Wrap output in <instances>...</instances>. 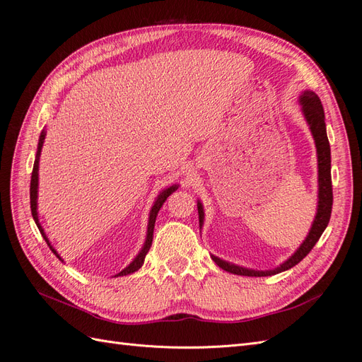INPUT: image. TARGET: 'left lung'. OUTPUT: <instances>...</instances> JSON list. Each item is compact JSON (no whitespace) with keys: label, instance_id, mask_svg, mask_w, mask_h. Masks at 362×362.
<instances>
[{"label":"left lung","instance_id":"obj_1","mask_svg":"<svg viewBox=\"0 0 362 362\" xmlns=\"http://www.w3.org/2000/svg\"><path fill=\"white\" fill-rule=\"evenodd\" d=\"M300 105L301 111L305 114V119L309 124V129L312 136L315 140L317 146V157H318V207H317V216L314 223L309 230L306 239L303 240L300 248L292 254V256L283 262L280 267L268 271H256L248 269L234 265V263L222 260L216 256H211L213 262L216 263L219 268L223 271H228L231 274L238 276H248V277H267L279 274L281 271H286L292 267H296L298 262L305 259L310 250L315 247V243L321 238V234L326 230L330 213H332V204H334V193H332V177H330V144L326 134V123H325V110L321 105L320 97L314 91H303L300 95ZM198 213H199V227L204 223V210L202 204L198 201Z\"/></svg>","mask_w":362,"mask_h":362}]
</instances>
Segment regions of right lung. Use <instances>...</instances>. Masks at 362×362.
I'll return each mask as SVG.
<instances>
[{
  "label": "right lung",
  "mask_w": 362,
  "mask_h": 362,
  "mask_svg": "<svg viewBox=\"0 0 362 362\" xmlns=\"http://www.w3.org/2000/svg\"><path fill=\"white\" fill-rule=\"evenodd\" d=\"M44 139H45V131H42L41 132V136H39V143H37V152H36V160H35V164H33V172H32V181H30V209H32V216H33V219H35V222H36V226H37V228H39V231H41V234L44 236V239H45V242H47V245L50 247V250L56 254V257L59 259V260H62L61 259V256L59 254L56 252V250L52 247V243H50V240H48V238L45 236V233H44V230H42V227H41V223H39V219H37V180H39V177H37V170H39V157H41V149H42V144H44ZM178 189V185L175 184V185H170V187H168V189H164L160 194H158V198L155 199V202H153V205H152V210H151V213H149V222H148V234H146V242H144V245H143V248H141V251L139 252V256H136L128 267H126L123 271H120L119 274H117V277L119 276H128V274H132V272H135L136 269H140L141 268V265H143V262H144V257H146V254H148V251H149V248H151V245H152V239H153V227H155V219H157V214H158V211H160V209L163 207V204H164V201L168 199L170 194ZM64 262V260H62Z\"/></svg>",
  "instance_id": "1"
}]
</instances>
